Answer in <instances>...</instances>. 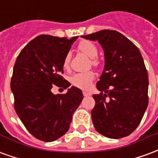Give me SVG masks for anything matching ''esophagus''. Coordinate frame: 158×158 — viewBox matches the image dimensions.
I'll return each mask as SVG.
<instances>
[{"mask_svg":"<svg viewBox=\"0 0 158 158\" xmlns=\"http://www.w3.org/2000/svg\"><path fill=\"white\" fill-rule=\"evenodd\" d=\"M83 95H84L85 96H91V93L87 92V91H83Z\"/></svg>","mask_w":158,"mask_h":158,"instance_id":"34e87169","label":"esophagus"}]
</instances>
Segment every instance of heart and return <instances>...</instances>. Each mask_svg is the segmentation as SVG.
I'll return each instance as SVG.
<instances>
[{
	"mask_svg": "<svg viewBox=\"0 0 158 158\" xmlns=\"http://www.w3.org/2000/svg\"><path fill=\"white\" fill-rule=\"evenodd\" d=\"M78 49L79 52H81L83 54L87 56L88 57L91 58V64L94 67H98L100 62L96 56L98 55V50L96 45L89 41V40H83L78 45ZM69 62L70 57L69 55H67L62 62V67L64 69H68L69 67ZM95 79V73L92 71H87L84 73H75L70 78V83L71 85L75 87H78L79 89H88L91 85V83Z\"/></svg>",
	"mask_w": 158,
	"mask_h": 158,
	"instance_id": "heart-1",
	"label": "heart"
}]
</instances>
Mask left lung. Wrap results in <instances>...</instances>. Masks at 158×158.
I'll return each mask as SVG.
<instances>
[{
	"label": "left lung",
	"mask_w": 158,
	"mask_h": 158,
	"mask_svg": "<svg viewBox=\"0 0 158 158\" xmlns=\"http://www.w3.org/2000/svg\"><path fill=\"white\" fill-rule=\"evenodd\" d=\"M84 39L99 42L105 65L93 95L94 127L111 139L129 135L138 127L148 106V74L139 49L115 30H101Z\"/></svg>",
	"instance_id": "obj_1"
}]
</instances>
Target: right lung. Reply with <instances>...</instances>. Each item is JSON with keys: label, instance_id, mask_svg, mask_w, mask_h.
Instances as JSON below:
<instances>
[{"label": "right lung", "instance_id": "obj_1", "mask_svg": "<svg viewBox=\"0 0 158 158\" xmlns=\"http://www.w3.org/2000/svg\"><path fill=\"white\" fill-rule=\"evenodd\" d=\"M78 36L71 39L41 35L23 49L17 57L11 89L19 118L33 136L54 141L69 129L73 114L82 102L81 89L61 76L62 62ZM53 85L63 87L64 95H54Z\"/></svg>", "mask_w": 158, "mask_h": 158}]
</instances>
